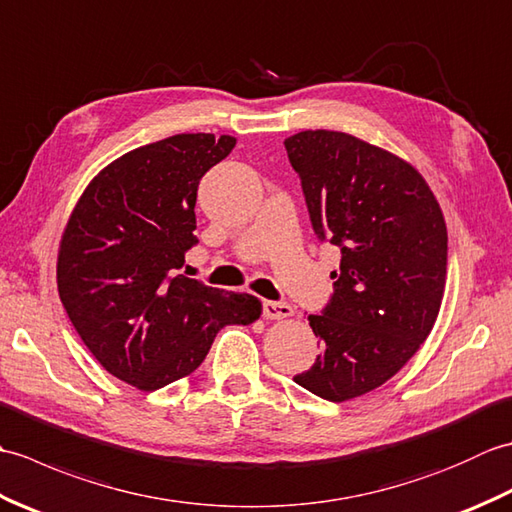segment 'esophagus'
I'll list each match as a JSON object with an SVG mask.
<instances>
[{
    "instance_id": "34e87169",
    "label": "esophagus",
    "mask_w": 512,
    "mask_h": 512,
    "mask_svg": "<svg viewBox=\"0 0 512 512\" xmlns=\"http://www.w3.org/2000/svg\"><path fill=\"white\" fill-rule=\"evenodd\" d=\"M262 314L266 319H286L292 314V308L284 301H264Z\"/></svg>"
}]
</instances>
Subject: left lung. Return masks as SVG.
I'll return each mask as SVG.
<instances>
[{
	"label": "left lung",
	"instance_id": "left-lung-1",
	"mask_svg": "<svg viewBox=\"0 0 512 512\" xmlns=\"http://www.w3.org/2000/svg\"><path fill=\"white\" fill-rule=\"evenodd\" d=\"M319 242L341 248L334 292L310 328L323 352L295 383L330 402L400 372L438 319L447 284V224L409 162L328 129L286 138Z\"/></svg>",
	"mask_w": 512,
	"mask_h": 512
}]
</instances>
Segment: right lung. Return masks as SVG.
I'll list each match as a JSON object with an SVG mask.
<instances>
[{"label":"right lung","mask_w":512,"mask_h":512,"mask_svg":"<svg viewBox=\"0 0 512 512\" xmlns=\"http://www.w3.org/2000/svg\"><path fill=\"white\" fill-rule=\"evenodd\" d=\"M233 147V136L176 134L129 151L88 184L63 231V308L96 361L143 391L189 376L224 325L262 314L253 295L178 275L198 244V184Z\"/></svg>","instance_id":"1"}]
</instances>
